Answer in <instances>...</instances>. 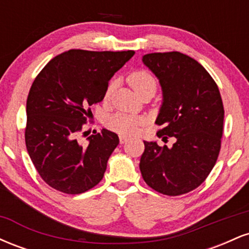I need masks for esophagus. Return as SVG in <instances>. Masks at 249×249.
<instances>
[{"instance_id":"34e87169","label":"esophagus","mask_w":249,"mask_h":249,"mask_svg":"<svg viewBox=\"0 0 249 249\" xmlns=\"http://www.w3.org/2000/svg\"><path fill=\"white\" fill-rule=\"evenodd\" d=\"M119 141H121V144H124V142H126L128 141V137L122 134V136H119Z\"/></svg>"}]
</instances>
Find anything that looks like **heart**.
Returning a JSON list of instances; mask_svg holds the SVG:
<instances>
[{"label":"heart","mask_w":249,"mask_h":249,"mask_svg":"<svg viewBox=\"0 0 249 249\" xmlns=\"http://www.w3.org/2000/svg\"><path fill=\"white\" fill-rule=\"evenodd\" d=\"M127 81L138 96H142L145 92H152L154 95L157 90V79L154 78L152 73H150L146 70L133 71L128 75ZM112 89L113 83H111L107 89V96L110 95ZM141 124L142 119L139 117L123 112L111 115L105 119V125L108 130L115 131V132L121 134H127V136L136 133Z\"/></svg>","instance_id":"heart-1"}]
</instances>
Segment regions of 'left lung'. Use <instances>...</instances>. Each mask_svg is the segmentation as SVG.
<instances>
[{
  "mask_svg": "<svg viewBox=\"0 0 249 249\" xmlns=\"http://www.w3.org/2000/svg\"><path fill=\"white\" fill-rule=\"evenodd\" d=\"M142 63L162 90L157 136L177 141L171 148L144 142L142 179L165 196L188 193L205 181L221 147L225 111L218 85L200 63L178 51L147 53Z\"/></svg>",
  "mask_w": 249,
  "mask_h": 249,
  "instance_id": "8db88e82",
  "label": "left lung"
}]
</instances>
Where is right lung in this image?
Instances as JSON below:
<instances>
[{"label": "right lung", "instance_id": "right-lung-1", "mask_svg": "<svg viewBox=\"0 0 249 249\" xmlns=\"http://www.w3.org/2000/svg\"><path fill=\"white\" fill-rule=\"evenodd\" d=\"M133 55L132 50L72 49L51 59L37 75L27 99L25 145L50 187L79 194L103 179L118 136L103 128L81 142L79 134L92 115L91 105L103 101L111 77Z\"/></svg>", "mask_w": 249, "mask_h": 249}]
</instances>
